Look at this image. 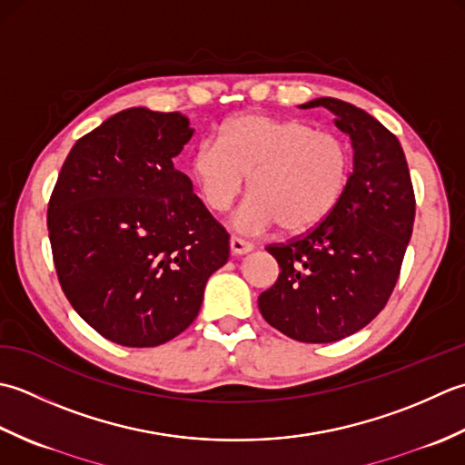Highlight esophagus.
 Masks as SVG:
<instances>
[{
	"mask_svg": "<svg viewBox=\"0 0 465 465\" xmlns=\"http://www.w3.org/2000/svg\"><path fill=\"white\" fill-rule=\"evenodd\" d=\"M254 249V244L249 241H242L239 236H232L231 239V251L232 254H246Z\"/></svg>",
	"mask_w": 465,
	"mask_h": 465,
	"instance_id": "obj_1",
	"label": "esophagus"
}]
</instances>
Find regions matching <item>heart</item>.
<instances>
[{"label": "heart", "mask_w": 465, "mask_h": 465, "mask_svg": "<svg viewBox=\"0 0 465 465\" xmlns=\"http://www.w3.org/2000/svg\"><path fill=\"white\" fill-rule=\"evenodd\" d=\"M191 173L214 213L229 211L252 176V196L234 216L236 231L279 224L285 232H307L325 223L343 198L351 154L339 136L301 120L242 114L226 122L219 142L196 146Z\"/></svg>", "instance_id": "heart-1"}]
</instances>
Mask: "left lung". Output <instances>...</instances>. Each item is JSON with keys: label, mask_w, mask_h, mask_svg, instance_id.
Wrapping results in <instances>:
<instances>
[{"label": "left lung", "mask_w": 465, "mask_h": 465, "mask_svg": "<svg viewBox=\"0 0 465 465\" xmlns=\"http://www.w3.org/2000/svg\"><path fill=\"white\" fill-rule=\"evenodd\" d=\"M327 108L351 138L353 173L325 223L287 244H271L281 274L261 292L269 325L302 343H333L379 315L400 277L415 219L410 168L400 140L371 114L337 98Z\"/></svg>", "instance_id": "left-lung-1"}]
</instances>
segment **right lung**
<instances>
[{
  "label": "right lung",
  "instance_id": "1",
  "mask_svg": "<svg viewBox=\"0 0 465 465\" xmlns=\"http://www.w3.org/2000/svg\"><path fill=\"white\" fill-rule=\"evenodd\" d=\"M194 130L180 112L128 108L70 150L47 204L60 285L75 312L124 347L193 323L229 232L174 168Z\"/></svg>",
  "mask_w": 465,
  "mask_h": 465
}]
</instances>
